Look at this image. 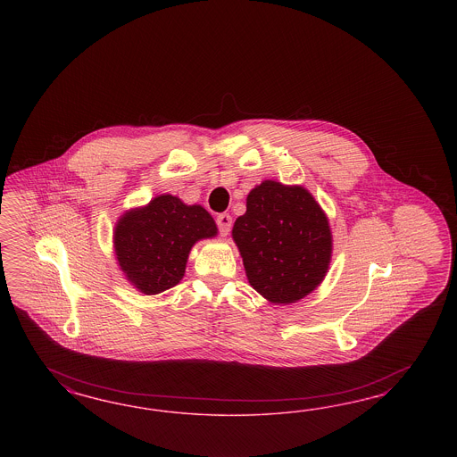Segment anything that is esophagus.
Listing matches in <instances>:
<instances>
[{
  "label": "esophagus",
  "instance_id": "esophagus-1",
  "mask_svg": "<svg viewBox=\"0 0 457 457\" xmlns=\"http://www.w3.org/2000/svg\"><path fill=\"white\" fill-rule=\"evenodd\" d=\"M216 222H218L220 233H221L222 236L229 235V231H231V224H233V220H231V216H229V214L222 212V214H220V216L216 218Z\"/></svg>",
  "mask_w": 457,
  "mask_h": 457
}]
</instances>
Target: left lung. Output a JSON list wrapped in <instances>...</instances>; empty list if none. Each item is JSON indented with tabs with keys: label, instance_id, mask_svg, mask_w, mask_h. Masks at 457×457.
Returning <instances> with one entry per match:
<instances>
[{
	"label": "left lung",
	"instance_id": "left-lung-1",
	"mask_svg": "<svg viewBox=\"0 0 457 457\" xmlns=\"http://www.w3.org/2000/svg\"><path fill=\"white\" fill-rule=\"evenodd\" d=\"M233 239L249 285L271 303L304 298L323 281L332 260L328 218L315 197L277 180L251 189Z\"/></svg>",
	"mask_w": 457,
	"mask_h": 457
}]
</instances>
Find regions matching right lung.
<instances>
[{
  "label": "right lung",
  "mask_w": 457,
  "mask_h": 457,
  "mask_svg": "<svg viewBox=\"0 0 457 457\" xmlns=\"http://www.w3.org/2000/svg\"><path fill=\"white\" fill-rule=\"evenodd\" d=\"M216 235L203 206L161 194L144 208L125 211L115 224L113 249L125 278L140 293L157 295L182 279L194 245Z\"/></svg>",
  "instance_id": "right-lung-1"
}]
</instances>
